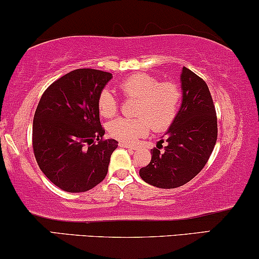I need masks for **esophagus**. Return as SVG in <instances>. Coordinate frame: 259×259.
I'll return each instance as SVG.
<instances>
[{"mask_svg": "<svg viewBox=\"0 0 259 259\" xmlns=\"http://www.w3.org/2000/svg\"><path fill=\"white\" fill-rule=\"evenodd\" d=\"M121 148H126L128 150H137V146L136 145H131V144H126V143H120L119 144Z\"/></svg>", "mask_w": 259, "mask_h": 259, "instance_id": "34e87169", "label": "esophagus"}]
</instances>
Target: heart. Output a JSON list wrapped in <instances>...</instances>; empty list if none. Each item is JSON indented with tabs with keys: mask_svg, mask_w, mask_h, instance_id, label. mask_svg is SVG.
Listing matches in <instances>:
<instances>
[{
	"mask_svg": "<svg viewBox=\"0 0 259 259\" xmlns=\"http://www.w3.org/2000/svg\"><path fill=\"white\" fill-rule=\"evenodd\" d=\"M120 89L126 97L137 98L138 117H119L108 126L110 136L122 143H133L145 136L150 127L165 130L173 122L181 100V91L174 82H159L156 76L136 74L123 79ZM98 110L103 117H111L117 111V101L113 92L105 89L98 97Z\"/></svg>",
	"mask_w": 259,
	"mask_h": 259,
	"instance_id": "1",
	"label": "heart"
}]
</instances>
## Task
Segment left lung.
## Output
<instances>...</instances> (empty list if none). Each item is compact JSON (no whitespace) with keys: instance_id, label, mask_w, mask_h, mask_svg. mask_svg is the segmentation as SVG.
<instances>
[{"instance_id":"obj_1","label":"left lung","mask_w":259,"mask_h":259,"mask_svg":"<svg viewBox=\"0 0 259 259\" xmlns=\"http://www.w3.org/2000/svg\"><path fill=\"white\" fill-rule=\"evenodd\" d=\"M181 105L164 138L151 150V161L139 170L145 183L158 188H175L191 181L206 164L218 140V119L206 82L183 67Z\"/></svg>"}]
</instances>
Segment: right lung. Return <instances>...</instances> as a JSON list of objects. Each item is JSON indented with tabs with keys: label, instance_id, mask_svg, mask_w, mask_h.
Wrapping results in <instances>:
<instances>
[{
	"label": "right lung",
	"instance_id": "1",
	"mask_svg": "<svg viewBox=\"0 0 259 259\" xmlns=\"http://www.w3.org/2000/svg\"><path fill=\"white\" fill-rule=\"evenodd\" d=\"M111 78L108 72L75 69L53 82L37 105L34 157L44 175L66 192H86L108 173L117 142L103 139L98 97Z\"/></svg>",
	"mask_w": 259,
	"mask_h": 259
}]
</instances>
